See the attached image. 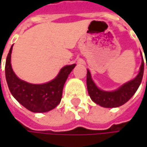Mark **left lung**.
<instances>
[{"mask_svg": "<svg viewBox=\"0 0 147 147\" xmlns=\"http://www.w3.org/2000/svg\"><path fill=\"white\" fill-rule=\"evenodd\" d=\"M147 69V62H146ZM144 72V61L142 58V62L140 67V71L137 77L122 85L119 88L113 92H105L99 89L92 79L90 71L88 69L87 73V86L88 92L91 99L95 103L100 105L105 108H115L119 107L122 105L125 104L127 100L135 94L142 80Z\"/></svg>", "mask_w": 147, "mask_h": 147, "instance_id": "8db88e82", "label": "left lung"}]
</instances>
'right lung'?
<instances>
[{
  "label": "right lung",
  "instance_id": "right-lung-1",
  "mask_svg": "<svg viewBox=\"0 0 147 147\" xmlns=\"http://www.w3.org/2000/svg\"><path fill=\"white\" fill-rule=\"evenodd\" d=\"M12 47L5 62V78L9 89L14 98L26 109L34 113H44L55 109L59 104L63 88L75 64L66 65L51 82L44 84H32L23 81L15 75L10 64Z\"/></svg>",
  "mask_w": 147,
  "mask_h": 147
}]
</instances>
